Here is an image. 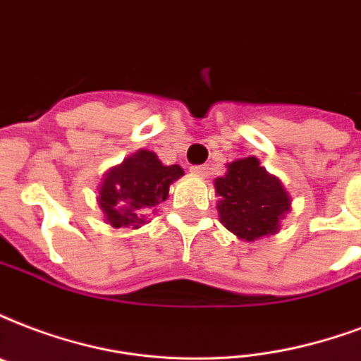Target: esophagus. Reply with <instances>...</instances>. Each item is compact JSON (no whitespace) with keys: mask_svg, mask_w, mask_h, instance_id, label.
<instances>
[{"mask_svg":"<svg viewBox=\"0 0 361 361\" xmlns=\"http://www.w3.org/2000/svg\"><path fill=\"white\" fill-rule=\"evenodd\" d=\"M191 174L200 176V178H206V176H208V166H206V164H199V166H191Z\"/></svg>","mask_w":361,"mask_h":361,"instance_id":"obj_1","label":"esophagus"}]
</instances>
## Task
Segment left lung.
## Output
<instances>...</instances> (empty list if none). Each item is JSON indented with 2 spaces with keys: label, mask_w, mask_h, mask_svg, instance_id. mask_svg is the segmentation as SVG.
<instances>
[{
  "label": "left lung",
  "mask_w": 361,
  "mask_h": 361,
  "mask_svg": "<svg viewBox=\"0 0 361 361\" xmlns=\"http://www.w3.org/2000/svg\"><path fill=\"white\" fill-rule=\"evenodd\" d=\"M219 221L242 240L276 235L280 219L290 212L291 199L276 176L259 159L246 157L227 164V174L214 181Z\"/></svg>",
  "instance_id": "obj_1"
}]
</instances>
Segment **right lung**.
I'll return each instance as SVG.
<instances>
[{
  "mask_svg": "<svg viewBox=\"0 0 361 361\" xmlns=\"http://www.w3.org/2000/svg\"><path fill=\"white\" fill-rule=\"evenodd\" d=\"M183 176L178 164H162L153 151L140 149L109 169L98 187V204L115 229L147 224V214L169 199L170 185Z\"/></svg>",
  "mask_w": 361,
  "mask_h": 361,
  "instance_id": "add662e5",
  "label": "right lung"
}]
</instances>
